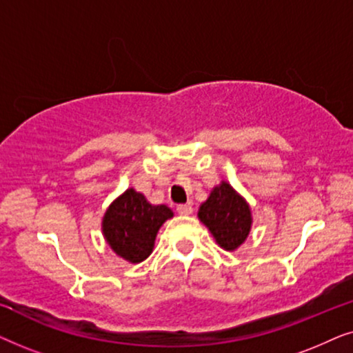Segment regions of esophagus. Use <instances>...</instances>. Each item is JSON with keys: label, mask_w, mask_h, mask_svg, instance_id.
Returning <instances> with one entry per match:
<instances>
[{"label": "esophagus", "mask_w": 353, "mask_h": 353, "mask_svg": "<svg viewBox=\"0 0 353 353\" xmlns=\"http://www.w3.org/2000/svg\"><path fill=\"white\" fill-rule=\"evenodd\" d=\"M176 212L180 215H191L192 214V205L191 204H180L176 207Z\"/></svg>", "instance_id": "obj_1"}]
</instances>
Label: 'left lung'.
<instances>
[{
    "mask_svg": "<svg viewBox=\"0 0 353 353\" xmlns=\"http://www.w3.org/2000/svg\"><path fill=\"white\" fill-rule=\"evenodd\" d=\"M197 216L214 236L216 244L225 250H236L248 239L252 226V212L245 199L221 181L202 202Z\"/></svg>",
    "mask_w": 353,
    "mask_h": 353,
    "instance_id": "1",
    "label": "left lung"
}]
</instances>
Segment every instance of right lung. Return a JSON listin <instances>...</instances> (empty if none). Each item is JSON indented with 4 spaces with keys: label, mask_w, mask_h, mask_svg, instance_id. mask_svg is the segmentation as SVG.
<instances>
[{
    "label": "right lung",
    "mask_w": 353,
    "mask_h": 353,
    "mask_svg": "<svg viewBox=\"0 0 353 353\" xmlns=\"http://www.w3.org/2000/svg\"><path fill=\"white\" fill-rule=\"evenodd\" d=\"M172 216L167 205L149 204L144 194L130 188L105 210L103 234L119 257L139 263L151 255L159 228Z\"/></svg>",
    "instance_id": "obj_1"
}]
</instances>
